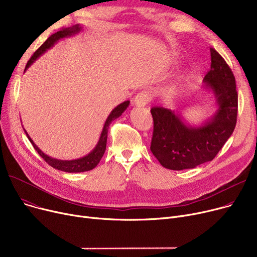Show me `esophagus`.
Instances as JSON below:
<instances>
[{
  "mask_svg": "<svg viewBox=\"0 0 257 257\" xmlns=\"http://www.w3.org/2000/svg\"><path fill=\"white\" fill-rule=\"evenodd\" d=\"M151 101V96L148 91H141L138 93L136 98H134V105H137L139 107H144L147 104H149Z\"/></svg>",
  "mask_w": 257,
  "mask_h": 257,
  "instance_id": "34e87169",
  "label": "esophagus"
}]
</instances>
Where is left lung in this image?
Segmentation results:
<instances>
[{
    "label": "left lung",
    "mask_w": 257,
    "mask_h": 257,
    "mask_svg": "<svg viewBox=\"0 0 257 257\" xmlns=\"http://www.w3.org/2000/svg\"><path fill=\"white\" fill-rule=\"evenodd\" d=\"M210 70L203 89L213 92L219 106L217 112L203 125L192 127L182 120L180 112L153 107L151 152L160 165L174 171L194 169L212 160L222 149L236 125L237 91L235 78L224 58L210 48Z\"/></svg>",
    "instance_id": "obj_1"
}]
</instances>
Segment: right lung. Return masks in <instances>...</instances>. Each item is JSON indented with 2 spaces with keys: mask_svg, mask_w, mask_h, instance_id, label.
<instances>
[{
  "mask_svg": "<svg viewBox=\"0 0 257 257\" xmlns=\"http://www.w3.org/2000/svg\"><path fill=\"white\" fill-rule=\"evenodd\" d=\"M81 27L79 25H75L73 27H70V28H63L61 30H59L58 32L52 34L46 42L40 46L35 53L32 55V57L29 59V61L27 62V65L25 67V71L28 69V67L39 57L42 56L43 54L50 49L51 47L54 46V44L57 43L59 39L67 37V36H72L76 33H78L79 31H81ZM129 101H125L123 103H120L119 105H117L114 109L110 112V114L108 115L102 133H101V137L100 140L96 146V148L86 156L84 157H81L79 159H74V160H60V159H55V158H52L48 155H46L42 150H39V148L33 143V141L31 140V138L28 136V133L26 132L27 137H28L30 143L32 144V146L34 147V149L36 150V152L44 158V160L48 165H50L51 167H53L54 169L59 170V171H63V172H67V173H80V172H86V171H90L93 168H96L97 165L100 163L101 158L104 155V152L106 150V143H107V134H108V128H109V125L111 124V121L114 120L115 118H117L119 115H121L126 109L127 107L129 106Z\"/></svg>",
  "mask_w": 257,
  "mask_h": 257,
  "instance_id": "right-lung-1",
  "label": "right lung"
}]
</instances>
